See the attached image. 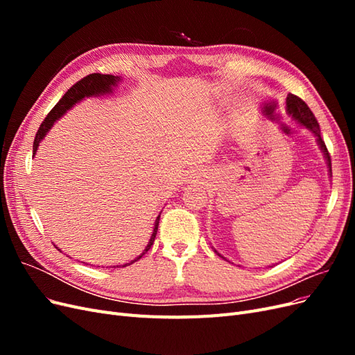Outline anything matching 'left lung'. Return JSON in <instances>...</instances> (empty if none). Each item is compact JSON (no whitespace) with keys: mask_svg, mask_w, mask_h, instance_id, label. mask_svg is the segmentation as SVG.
Masks as SVG:
<instances>
[{"mask_svg":"<svg viewBox=\"0 0 355 355\" xmlns=\"http://www.w3.org/2000/svg\"><path fill=\"white\" fill-rule=\"evenodd\" d=\"M286 111H287L288 116H292V120H293L295 123H297L299 125L305 127L306 130H309L311 133H313V135L317 137V145H318V148H320V151L323 153V155H324L326 164H327V168H329V175L331 176L330 155H329L327 148H326V145H324V142H323V139H321L320 125H318V123H317V120H315L314 114L311 112V110L308 108V105H306L302 99H299L297 96H295V94H292V93H288L287 98H286ZM213 250H214V249H213ZM214 252H216V250H214ZM216 253H218V256L222 257V259L228 261L227 257H223L219 252H216ZM228 262H230V261H228Z\"/></svg>","mask_w":355,"mask_h":355,"instance_id":"left-lung-1","label":"left lung"}]
</instances>
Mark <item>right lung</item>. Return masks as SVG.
<instances>
[{
  "instance_id": "1",
  "label": "right lung",
  "mask_w": 355,
  "mask_h": 355,
  "mask_svg": "<svg viewBox=\"0 0 355 355\" xmlns=\"http://www.w3.org/2000/svg\"><path fill=\"white\" fill-rule=\"evenodd\" d=\"M121 81L120 77H115V75H103V73H90L87 77H84L81 81H78L77 84H73L72 87L65 93V96L56 103L55 108H53L49 115L46 116V120L42 121V124L40 125L38 132L35 135V141H34V157L38 151V146L41 144L42 139L47 136V133L50 132V128L53 127L60 116L65 115L72 106H75L77 103L83 102L85 98H99V96H105V94H111L114 92V87H116L118 83ZM163 211V210H161ZM161 211L158 213V216L154 222V230L151 234V239H149L145 250L139 254L137 257H135L133 261H130L128 263H123V265H116V266H127V265H132L133 262L139 261L141 257L151 249V245L154 244L155 240V235L158 231V222H159V216H161ZM112 266V268H116Z\"/></svg>"
}]
</instances>
